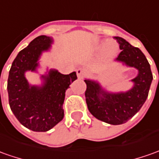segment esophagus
<instances>
[{"label": "esophagus", "instance_id": "esophagus-1", "mask_svg": "<svg viewBox=\"0 0 159 159\" xmlns=\"http://www.w3.org/2000/svg\"><path fill=\"white\" fill-rule=\"evenodd\" d=\"M76 75H77V77H78V78L82 79V78H84V77L85 70H83V69H78V70H76Z\"/></svg>", "mask_w": 159, "mask_h": 159}]
</instances>
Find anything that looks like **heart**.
Returning a JSON list of instances; mask_svg holds the SVG:
<instances>
[{"label":"heart","instance_id":"obj_1","mask_svg":"<svg viewBox=\"0 0 159 159\" xmlns=\"http://www.w3.org/2000/svg\"><path fill=\"white\" fill-rule=\"evenodd\" d=\"M106 48L107 56L111 57L116 55L117 52V45L114 43H108V42H102L100 44H98V48L101 50L102 48Z\"/></svg>","mask_w":159,"mask_h":159}]
</instances>
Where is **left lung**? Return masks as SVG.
<instances>
[{"label": "left lung", "instance_id": "left-lung-1", "mask_svg": "<svg viewBox=\"0 0 159 159\" xmlns=\"http://www.w3.org/2000/svg\"><path fill=\"white\" fill-rule=\"evenodd\" d=\"M115 39L122 51L114 61L138 70V75L130 80L132 87L127 91L111 92L97 80L86 78L84 82L87 85L85 98L89 112L98 120L118 125L129 120L142 108L147 99L153 77L143 53L122 37L116 36Z\"/></svg>", "mask_w": 159, "mask_h": 159}]
</instances>
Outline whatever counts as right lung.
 Wrapping results in <instances>:
<instances>
[{
    "instance_id": "right-lung-1",
    "label": "right lung",
    "mask_w": 159,
    "mask_h": 159,
    "mask_svg": "<svg viewBox=\"0 0 159 159\" xmlns=\"http://www.w3.org/2000/svg\"><path fill=\"white\" fill-rule=\"evenodd\" d=\"M53 43L54 39L47 35L34 38L18 53L8 74L10 109L20 124L33 131H48L62 120L66 90L77 79L75 71L63 75L57 70L47 69L45 74L40 75V85L29 83L26 72L38 73L40 58L51 49Z\"/></svg>"
}]
</instances>
